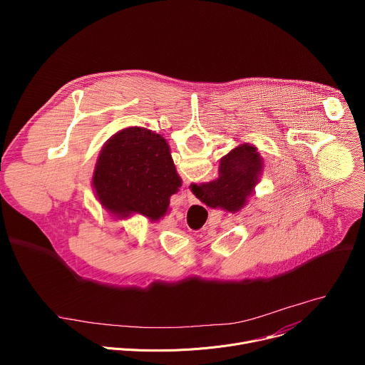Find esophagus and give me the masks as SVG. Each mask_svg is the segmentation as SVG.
<instances>
[{
  "label": "esophagus",
  "mask_w": 365,
  "mask_h": 365,
  "mask_svg": "<svg viewBox=\"0 0 365 365\" xmlns=\"http://www.w3.org/2000/svg\"><path fill=\"white\" fill-rule=\"evenodd\" d=\"M186 196H187V202H189V203H197V197H196L190 190H187Z\"/></svg>",
  "instance_id": "obj_1"
}]
</instances>
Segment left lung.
Returning <instances> with one entry per match:
<instances>
[{"label":"left lung","instance_id":"8db88e82","mask_svg":"<svg viewBox=\"0 0 365 365\" xmlns=\"http://www.w3.org/2000/svg\"><path fill=\"white\" fill-rule=\"evenodd\" d=\"M95 192L106 210L153 221L166 215L182 185L166 140L141 127L125 128L103 145L93 173Z\"/></svg>","mask_w":365,"mask_h":365}]
</instances>
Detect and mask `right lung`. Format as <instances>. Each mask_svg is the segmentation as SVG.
<instances>
[{"label":"right lung","mask_w":365,"mask_h":365,"mask_svg":"<svg viewBox=\"0 0 365 365\" xmlns=\"http://www.w3.org/2000/svg\"><path fill=\"white\" fill-rule=\"evenodd\" d=\"M263 160L252 145H240L222 158L220 178L211 183L193 185L192 192L211 207L237 212L245 205L262 172Z\"/></svg>","instance_id":"obj_1"}]
</instances>
